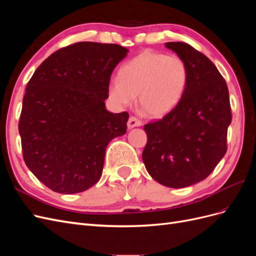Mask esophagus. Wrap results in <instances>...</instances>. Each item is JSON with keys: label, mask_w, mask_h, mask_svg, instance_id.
Segmentation results:
<instances>
[{"label": "esophagus", "mask_w": 256, "mask_h": 256, "mask_svg": "<svg viewBox=\"0 0 256 256\" xmlns=\"http://www.w3.org/2000/svg\"><path fill=\"white\" fill-rule=\"evenodd\" d=\"M141 125H142V122L138 120V118H136V116H130L129 120H128V122H127L128 129H132L134 127H138Z\"/></svg>", "instance_id": "obj_1"}]
</instances>
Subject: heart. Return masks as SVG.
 I'll list each match as a JSON object with an SVG mask.
<instances>
[{"label": "heart", "mask_w": 256, "mask_h": 256, "mask_svg": "<svg viewBox=\"0 0 256 256\" xmlns=\"http://www.w3.org/2000/svg\"><path fill=\"white\" fill-rule=\"evenodd\" d=\"M187 83L188 67L180 56L145 51L120 68L108 92L118 106H129L138 96L144 114L161 118L180 104Z\"/></svg>", "instance_id": "1"}]
</instances>
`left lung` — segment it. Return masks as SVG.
Returning a JSON list of instances; mask_svg holds the SVG:
<instances>
[{
  "label": "left lung",
  "instance_id": "left-lung-1",
  "mask_svg": "<svg viewBox=\"0 0 256 256\" xmlns=\"http://www.w3.org/2000/svg\"><path fill=\"white\" fill-rule=\"evenodd\" d=\"M166 47L186 62L188 83L174 110L144 126L142 158L154 180L184 188L204 180L226 152L230 95L226 80L203 53L180 42Z\"/></svg>",
  "mask_w": 256,
  "mask_h": 256
}]
</instances>
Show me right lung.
<instances>
[{"mask_svg":"<svg viewBox=\"0 0 256 256\" xmlns=\"http://www.w3.org/2000/svg\"><path fill=\"white\" fill-rule=\"evenodd\" d=\"M128 49L76 42L46 58L30 79L19 134L23 159L54 192L90 189L102 173L108 144L126 134L129 114L106 109L111 74Z\"/></svg>","mask_w":256,"mask_h":256,"instance_id":"right-lung-1","label":"right lung"}]
</instances>
